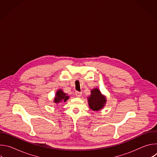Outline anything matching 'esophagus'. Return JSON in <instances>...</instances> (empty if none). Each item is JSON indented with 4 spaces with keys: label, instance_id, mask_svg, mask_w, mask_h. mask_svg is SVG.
<instances>
[{
    "label": "esophagus",
    "instance_id": "obj_1",
    "mask_svg": "<svg viewBox=\"0 0 157 157\" xmlns=\"http://www.w3.org/2000/svg\"><path fill=\"white\" fill-rule=\"evenodd\" d=\"M82 94V93L81 92H79V91H76L75 92V95L76 97H81Z\"/></svg>",
    "mask_w": 157,
    "mask_h": 157
}]
</instances>
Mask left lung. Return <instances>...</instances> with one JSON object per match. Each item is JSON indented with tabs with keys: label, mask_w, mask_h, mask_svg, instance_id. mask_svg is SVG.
<instances>
[{
	"label": "left lung",
	"mask_w": 157,
	"mask_h": 157,
	"mask_svg": "<svg viewBox=\"0 0 157 157\" xmlns=\"http://www.w3.org/2000/svg\"><path fill=\"white\" fill-rule=\"evenodd\" d=\"M106 97L103 95L99 88L95 87L91 91V95L87 97L89 108L93 111H99L106 104Z\"/></svg>",
	"instance_id": "8db88e82"
}]
</instances>
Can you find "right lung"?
<instances>
[{"instance_id": "obj_1", "label": "right lung", "mask_w": 157, "mask_h": 157, "mask_svg": "<svg viewBox=\"0 0 157 157\" xmlns=\"http://www.w3.org/2000/svg\"><path fill=\"white\" fill-rule=\"evenodd\" d=\"M69 98H70V96L67 94L64 93L61 89H59L56 91L55 94L53 102L55 103L56 104H58L59 103L63 102H65Z\"/></svg>"}]
</instances>
